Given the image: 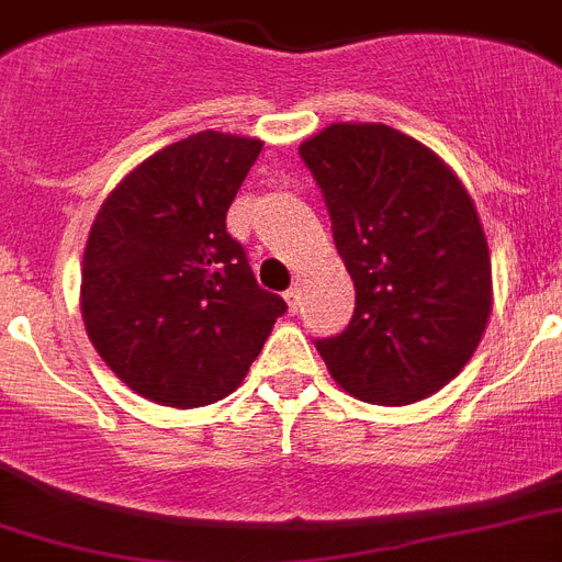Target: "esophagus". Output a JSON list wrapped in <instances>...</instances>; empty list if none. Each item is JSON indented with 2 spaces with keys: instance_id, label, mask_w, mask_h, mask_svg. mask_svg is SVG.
Listing matches in <instances>:
<instances>
[{
  "instance_id": "1",
  "label": "esophagus",
  "mask_w": 562,
  "mask_h": 562,
  "mask_svg": "<svg viewBox=\"0 0 562 562\" xmlns=\"http://www.w3.org/2000/svg\"><path fill=\"white\" fill-rule=\"evenodd\" d=\"M284 299H286V306H290V313L295 315L301 310V286L299 284H292L290 290L284 292Z\"/></svg>"
}]
</instances>
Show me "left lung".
<instances>
[{
	"mask_svg": "<svg viewBox=\"0 0 562 562\" xmlns=\"http://www.w3.org/2000/svg\"><path fill=\"white\" fill-rule=\"evenodd\" d=\"M355 281L347 329L315 340L352 397L406 406L467 367L492 313L481 218L429 147L386 124H329L299 147Z\"/></svg>",
	"mask_w": 562,
	"mask_h": 562,
	"instance_id": "8db88e82",
	"label": "left lung"
}]
</instances>
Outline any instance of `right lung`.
Returning a JSON list of instances; mask_svg holds the SVG:
<instances>
[{
    "instance_id": "obj_1",
    "label": "right lung",
    "mask_w": 562,
    "mask_h": 562,
    "mask_svg": "<svg viewBox=\"0 0 562 562\" xmlns=\"http://www.w3.org/2000/svg\"><path fill=\"white\" fill-rule=\"evenodd\" d=\"M263 144L204 131L144 158L104 199L81 261V318L122 383L207 406L244 381L281 295L258 286L227 210Z\"/></svg>"
}]
</instances>
